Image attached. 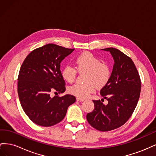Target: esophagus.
Here are the masks:
<instances>
[{
    "label": "esophagus",
    "mask_w": 156,
    "mask_h": 156,
    "mask_svg": "<svg viewBox=\"0 0 156 156\" xmlns=\"http://www.w3.org/2000/svg\"><path fill=\"white\" fill-rule=\"evenodd\" d=\"M84 100V98H77V101H83Z\"/></svg>",
    "instance_id": "34e87169"
}]
</instances>
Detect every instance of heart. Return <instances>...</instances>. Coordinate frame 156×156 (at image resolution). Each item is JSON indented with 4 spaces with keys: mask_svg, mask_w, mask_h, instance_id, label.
Here are the masks:
<instances>
[{
    "mask_svg": "<svg viewBox=\"0 0 156 156\" xmlns=\"http://www.w3.org/2000/svg\"><path fill=\"white\" fill-rule=\"evenodd\" d=\"M75 68L79 73H84V83H77L69 88V92L78 98H85L96 90V87L103 88L111 78L110 66L90 52H85L77 56L75 60ZM72 66L67 65L62 72L65 81L72 83L77 76L76 72Z\"/></svg>",
    "mask_w": 156,
    "mask_h": 156,
    "instance_id": "1",
    "label": "heart"
}]
</instances>
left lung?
Returning a JSON list of instances; mask_svg holds the SVG:
<instances>
[{
    "instance_id": "left-lung-1",
    "label": "left lung",
    "mask_w": 156,
    "mask_h": 156,
    "mask_svg": "<svg viewBox=\"0 0 156 156\" xmlns=\"http://www.w3.org/2000/svg\"><path fill=\"white\" fill-rule=\"evenodd\" d=\"M102 50L110 52L115 61L109 81L100 90L108 103L104 105L100 100H93L94 109L88 113L87 119L94 128L108 131L124 125L133 114L139 99L141 82L129 56L115 48Z\"/></svg>"
}]
</instances>
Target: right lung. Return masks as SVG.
<instances>
[{
	"label": "right lung",
	"mask_w": 156,
	"mask_h": 156,
	"mask_svg": "<svg viewBox=\"0 0 156 156\" xmlns=\"http://www.w3.org/2000/svg\"><path fill=\"white\" fill-rule=\"evenodd\" d=\"M74 49L49 44L33 50L23 61L18 76V95L23 111L36 124L49 127L59 123L75 102L76 98L70 94L51 95L52 92H65L60 63Z\"/></svg>",
	"instance_id": "add662e5"
}]
</instances>
